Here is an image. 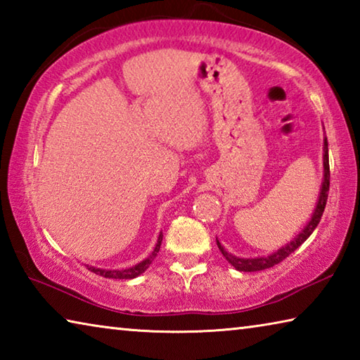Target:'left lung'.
Masks as SVG:
<instances>
[{"label": "left lung", "mask_w": 360, "mask_h": 360, "mask_svg": "<svg viewBox=\"0 0 360 360\" xmlns=\"http://www.w3.org/2000/svg\"><path fill=\"white\" fill-rule=\"evenodd\" d=\"M328 187H330V167H328V144H327V138H324V182H322V188H321V195H319V202L316 205V210L313 212L311 221L308 222L307 227L302 230V233L297 236L294 241H290L289 245H285L284 248L278 249L275 254L266 255V257H259V259H240L235 257V255L229 254L225 249L221 246V243L217 241V246L221 249V252L225 259L229 260V264L233 265L238 271H260V270H266V268H271L278 265L279 262H283L284 259H288L289 255L295 251L298 246H302L309 235L313 233L314 229L318 227V224L322 217V212L326 210V203H327V197H328Z\"/></svg>", "instance_id": "8db88e82"}]
</instances>
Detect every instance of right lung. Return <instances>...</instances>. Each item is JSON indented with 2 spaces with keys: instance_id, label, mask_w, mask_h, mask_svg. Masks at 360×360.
I'll return each instance as SVG.
<instances>
[{
  "instance_id": "obj_1",
  "label": "right lung",
  "mask_w": 360,
  "mask_h": 360,
  "mask_svg": "<svg viewBox=\"0 0 360 360\" xmlns=\"http://www.w3.org/2000/svg\"><path fill=\"white\" fill-rule=\"evenodd\" d=\"M162 238H163V235L158 236V241H157V245H155L154 252H152L148 259L143 260L141 264H138L135 266L127 268V270H101V268H95V266H89L87 265L89 270L94 271L95 275H100L103 278H114V279H131V278H136V276L141 275V273H144L146 270H148L149 265L152 264V260L155 259L158 249H160V245H162Z\"/></svg>"
}]
</instances>
